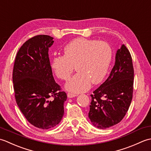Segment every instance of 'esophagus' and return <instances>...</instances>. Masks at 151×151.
I'll return each instance as SVG.
<instances>
[{"mask_svg": "<svg viewBox=\"0 0 151 151\" xmlns=\"http://www.w3.org/2000/svg\"><path fill=\"white\" fill-rule=\"evenodd\" d=\"M76 96H77V95L75 93H67V97L69 98H73V97H76Z\"/></svg>", "mask_w": 151, "mask_h": 151, "instance_id": "esophagus-1", "label": "esophagus"}]
</instances>
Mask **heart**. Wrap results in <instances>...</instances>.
Instances as JSON below:
<instances>
[{
  "label": "heart",
  "instance_id": "1",
  "mask_svg": "<svg viewBox=\"0 0 151 151\" xmlns=\"http://www.w3.org/2000/svg\"><path fill=\"white\" fill-rule=\"evenodd\" d=\"M64 55L54 56L52 67L59 78L69 80L75 69L78 70L67 83L69 91L80 93L88 90L91 82L100 83L107 73L113 52L105 41L78 37L64 48Z\"/></svg>",
  "mask_w": 151,
  "mask_h": 151
}]
</instances>
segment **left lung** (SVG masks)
Segmentation results:
<instances>
[{
	"mask_svg": "<svg viewBox=\"0 0 151 151\" xmlns=\"http://www.w3.org/2000/svg\"><path fill=\"white\" fill-rule=\"evenodd\" d=\"M134 75L132 56L123 45L110 76L91 95L88 117L93 126L104 129L123 119L132 99Z\"/></svg>",
	"mask_w": 151,
	"mask_h": 151,
	"instance_id": "left-lung-1",
	"label": "left lung"
}]
</instances>
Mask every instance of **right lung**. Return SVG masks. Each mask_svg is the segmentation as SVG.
<instances>
[{
    "label": "right lung",
    "instance_id": "add662e5",
    "mask_svg": "<svg viewBox=\"0 0 151 151\" xmlns=\"http://www.w3.org/2000/svg\"><path fill=\"white\" fill-rule=\"evenodd\" d=\"M53 43V37L47 35L27 40L17 52L13 70L17 106L27 121L41 129L60 123L67 99L52 75L48 52Z\"/></svg>",
    "mask_w": 151,
    "mask_h": 151
}]
</instances>
